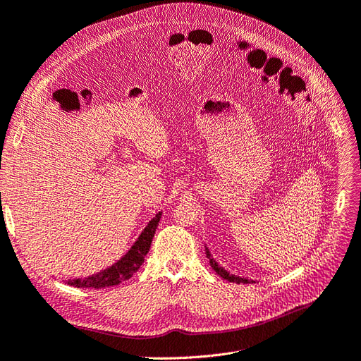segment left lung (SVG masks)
<instances>
[{
    "mask_svg": "<svg viewBox=\"0 0 361 361\" xmlns=\"http://www.w3.org/2000/svg\"><path fill=\"white\" fill-rule=\"evenodd\" d=\"M205 252H207V257L209 259V263H211V268L214 269L221 278H224V279H228V281H231V283H236V284H239V283H251V281H248V279H244V278H238V276H233V275H231V274H228L226 272L224 269H221L220 266L217 264V262L214 260V259H211V255H209V251L205 248Z\"/></svg>",
    "mask_w": 361,
    "mask_h": 361,
    "instance_id": "obj_1",
    "label": "left lung"
}]
</instances>
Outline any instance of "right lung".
<instances>
[{
    "label": "right lung",
    "mask_w": 361,
    "mask_h": 361,
    "mask_svg": "<svg viewBox=\"0 0 361 361\" xmlns=\"http://www.w3.org/2000/svg\"><path fill=\"white\" fill-rule=\"evenodd\" d=\"M160 216H162L160 212L159 214H156V217L149 223V226H147L144 232L141 233V236L138 238L135 245L130 248V251L122 260L117 262L114 266H111V268L105 269L97 275H92L85 279H74V281H70L68 284L78 287V288L99 290V288L113 287V286H117L120 283L126 281V279H129L133 274H135L140 269V266L144 263L145 255L150 250Z\"/></svg>",
    "instance_id": "obj_1"
}]
</instances>
